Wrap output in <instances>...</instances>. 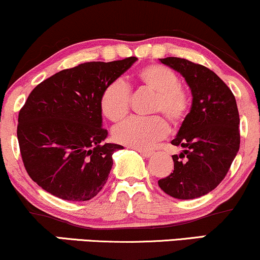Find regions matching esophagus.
<instances>
[{
  "label": "esophagus",
  "mask_w": 260,
  "mask_h": 260,
  "mask_svg": "<svg viewBox=\"0 0 260 260\" xmlns=\"http://www.w3.org/2000/svg\"><path fill=\"white\" fill-rule=\"evenodd\" d=\"M136 150L138 151V153H139L140 155H143V156H144V157H149L151 154H153V151H151V150H145V149L136 148Z\"/></svg>",
  "instance_id": "34e87169"
}]
</instances>
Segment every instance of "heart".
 I'll use <instances>...</instances> for the list:
<instances>
[{
    "instance_id": "heart-1",
    "label": "heart",
    "mask_w": 260,
    "mask_h": 260,
    "mask_svg": "<svg viewBox=\"0 0 260 260\" xmlns=\"http://www.w3.org/2000/svg\"><path fill=\"white\" fill-rule=\"evenodd\" d=\"M139 89L153 92L149 113L150 117H133L112 129L113 139L132 148H148L162 139L169 132V124L180 127L184 123L192 107V96L171 68L150 63L136 74ZM131 90L122 79H115L105 86L100 96V109L107 120L120 122L129 112ZM163 117L161 118L160 116Z\"/></svg>"
}]
</instances>
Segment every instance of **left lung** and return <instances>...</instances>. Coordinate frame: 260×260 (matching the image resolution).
<instances>
[{
    "label": "left lung",
    "mask_w": 260,
    "mask_h": 260,
    "mask_svg": "<svg viewBox=\"0 0 260 260\" xmlns=\"http://www.w3.org/2000/svg\"><path fill=\"white\" fill-rule=\"evenodd\" d=\"M184 77L193 95L192 109L171 144L174 171L157 181L166 194L194 199L219 186L240 149V115L231 89L211 70L181 57L160 58Z\"/></svg>",
    "instance_id": "left-lung-1"
}]
</instances>
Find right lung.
Instances as JSON below:
<instances>
[{"instance_id":"1","label":"right lung","mask_w":260,"mask_h":260,"mask_svg":"<svg viewBox=\"0 0 260 260\" xmlns=\"http://www.w3.org/2000/svg\"><path fill=\"white\" fill-rule=\"evenodd\" d=\"M137 61L86 62L38 84L18 115L17 137L30 178L52 196L71 202L94 198L123 147L105 143L100 96L105 86Z\"/></svg>"}]
</instances>
